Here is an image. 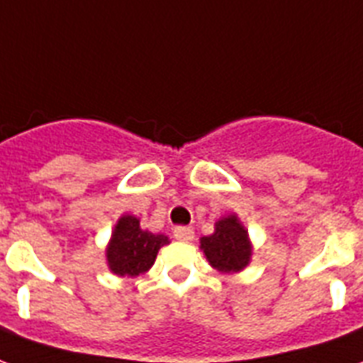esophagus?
Returning <instances> with one entry per match:
<instances>
[{
	"mask_svg": "<svg viewBox=\"0 0 363 363\" xmlns=\"http://www.w3.org/2000/svg\"><path fill=\"white\" fill-rule=\"evenodd\" d=\"M173 236H175L177 240H181V242H192L194 230L190 226H177L175 230H173Z\"/></svg>",
	"mask_w": 363,
	"mask_h": 363,
	"instance_id": "esophagus-1",
	"label": "esophagus"
}]
</instances>
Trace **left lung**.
Masks as SVG:
<instances>
[{
    "mask_svg": "<svg viewBox=\"0 0 363 363\" xmlns=\"http://www.w3.org/2000/svg\"><path fill=\"white\" fill-rule=\"evenodd\" d=\"M201 251L206 259L218 272L234 274L247 267L253 255L247 230L236 215L218 218L211 236L200 240Z\"/></svg>",
    "mask_w": 363,
    "mask_h": 363,
    "instance_id": "8db88e82",
    "label": "left lung"
}]
</instances>
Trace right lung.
Returning a JSON list of instances; mask_svg holds the SVG:
<instances>
[{"label":"right lung","mask_w":363,"mask_h":363,"mask_svg":"<svg viewBox=\"0 0 363 363\" xmlns=\"http://www.w3.org/2000/svg\"><path fill=\"white\" fill-rule=\"evenodd\" d=\"M169 243L163 234H152L140 228V220L133 215H123L118 220L106 247L108 268L118 276L135 278L148 272L156 261L157 251Z\"/></svg>","instance_id":"right-lung-1"}]
</instances>
